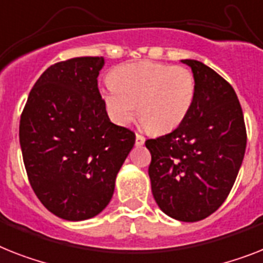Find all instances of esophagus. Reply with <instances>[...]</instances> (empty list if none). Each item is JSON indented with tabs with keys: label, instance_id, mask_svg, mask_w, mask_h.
I'll return each instance as SVG.
<instances>
[{
	"label": "esophagus",
	"instance_id": "34e87169",
	"mask_svg": "<svg viewBox=\"0 0 263 263\" xmlns=\"http://www.w3.org/2000/svg\"><path fill=\"white\" fill-rule=\"evenodd\" d=\"M144 142H145V137L142 136V134L137 133L136 134V144L137 145H144Z\"/></svg>",
	"mask_w": 263,
	"mask_h": 263
}]
</instances>
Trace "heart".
<instances>
[{
	"label": "heart",
	"instance_id": "heart-1",
	"mask_svg": "<svg viewBox=\"0 0 263 263\" xmlns=\"http://www.w3.org/2000/svg\"><path fill=\"white\" fill-rule=\"evenodd\" d=\"M110 118L126 125L138 116L145 127L168 133L184 122L196 97V78L190 68L141 60L118 66L101 87Z\"/></svg>",
	"mask_w": 263,
	"mask_h": 263
}]
</instances>
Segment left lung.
Segmentation results:
<instances>
[{
  "mask_svg": "<svg viewBox=\"0 0 263 263\" xmlns=\"http://www.w3.org/2000/svg\"><path fill=\"white\" fill-rule=\"evenodd\" d=\"M196 78L190 114L173 132L146 140L156 203L168 216L197 222L229 196L243 161V111L231 84L197 60H181Z\"/></svg>",
  "mask_w": 263,
  "mask_h": 263,
  "instance_id": "obj_1",
  "label": "left lung"
}]
</instances>
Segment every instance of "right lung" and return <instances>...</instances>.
Masks as SVG:
<instances>
[{"label": "right lung", "instance_id": "right-lung-1", "mask_svg": "<svg viewBox=\"0 0 263 263\" xmlns=\"http://www.w3.org/2000/svg\"><path fill=\"white\" fill-rule=\"evenodd\" d=\"M99 56L55 63L41 73L20 119L30 186L48 211L86 220L111 200L136 134L110 122L98 88Z\"/></svg>", "mask_w": 263, "mask_h": 263}]
</instances>
